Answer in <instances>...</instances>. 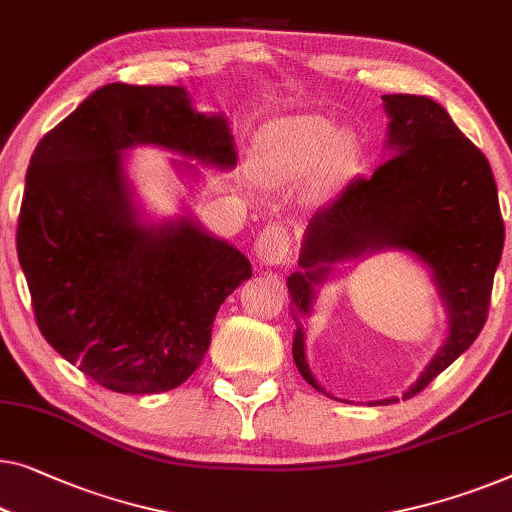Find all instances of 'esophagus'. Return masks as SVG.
Wrapping results in <instances>:
<instances>
[{
	"mask_svg": "<svg viewBox=\"0 0 512 512\" xmlns=\"http://www.w3.org/2000/svg\"><path fill=\"white\" fill-rule=\"evenodd\" d=\"M256 256L265 265H284L291 256V233L288 228L272 224L265 226L256 238Z\"/></svg>",
	"mask_w": 512,
	"mask_h": 512,
	"instance_id": "esophagus-1",
	"label": "esophagus"
}]
</instances>
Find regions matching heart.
Instances as JSON below:
<instances>
[{
	"instance_id": "b5f03b06",
	"label": "heart",
	"mask_w": 512,
	"mask_h": 512,
	"mask_svg": "<svg viewBox=\"0 0 512 512\" xmlns=\"http://www.w3.org/2000/svg\"><path fill=\"white\" fill-rule=\"evenodd\" d=\"M348 154V138L332 133L321 117H293L265 133L261 145V170L270 182L286 184L325 170L335 175Z\"/></svg>"
}]
</instances>
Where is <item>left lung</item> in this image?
<instances>
[{
    "mask_svg": "<svg viewBox=\"0 0 512 512\" xmlns=\"http://www.w3.org/2000/svg\"><path fill=\"white\" fill-rule=\"evenodd\" d=\"M392 157L372 177H353L309 219L300 268L288 277L298 314H309L314 286L330 265L376 249L416 254L434 272L448 305L450 330L404 399L425 390L469 348L490 311L503 228L490 161L439 103L427 96L385 94ZM293 360L311 388L325 392L305 360V332L295 330ZM397 399H385L392 404Z\"/></svg>",
    "mask_w": 512,
    "mask_h": 512,
    "instance_id": "left-lung-1",
    "label": "left lung"
}]
</instances>
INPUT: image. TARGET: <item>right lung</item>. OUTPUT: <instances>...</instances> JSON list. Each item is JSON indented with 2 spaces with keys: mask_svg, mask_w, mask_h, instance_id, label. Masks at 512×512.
Returning a JSON list of instances; mask_svg holds the SVG:
<instances>
[{
  "mask_svg": "<svg viewBox=\"0 0 512 512\" xmlns=\"http://www.w3.org/2000/svg\"><path fill=\"white\" fill-rule=\"evenodd\" d=\"M145 143L238 161L224 117L196 113L182 87L110 83L36 145L16 233L41 335L124 395L187 381L221 302L251 277L244 254L194 221L138 224L120 152Z\"/></svg>",
  "mask_w": 512,
  "mask_h": 512,
  "instance_id": "right-lung-1",
  "label": "right lung"
}]
</instances>
